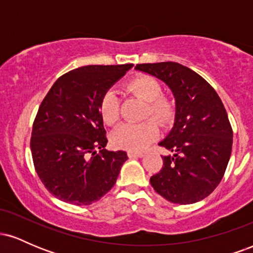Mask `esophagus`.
<instances>
[{"instance_id":"esophagus-1","label":"esophagus","mask_w":253,"mask_h":253,"mask_svg":"<svg viewBox=\"0 0 253 253\" xmlns=\"http://www.w3.org/2000/svg\"><path fill=\"white\" fill-rule=\"evenodd\" d=\"M127 155H128L129 158H141V157H144L143 152H133V151H128Z\"/></svg>"}]
</instances>
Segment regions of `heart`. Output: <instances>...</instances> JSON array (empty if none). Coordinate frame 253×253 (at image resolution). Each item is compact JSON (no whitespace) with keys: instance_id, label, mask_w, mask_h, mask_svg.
Returning <instances> with one entry per match:
<instances>
[{"instance_id":"1","label":"heart","mask_w":253,"mask_h":253,"mask_svg":"<svg viewBox=\"0 0 253 253\" xmlns=\"http://www.w3.org/2000/svg\"><path fill=\"white\" fill-rule=\"evenodd\" d=\"M130 92L147 102L145 118L152 117L162 126H167L175 118V106L169 98L161 96L162 86L158 81L147 75L136 76L127 83ZM101 118L107 125H114L119 120V100L115 91L108 90L101 98ZM158 126L154 120L141 124H124L112 134V144L118 149L133 152L144 150L158 136Z\"/></svg>"}]
</instances>
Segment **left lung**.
I'll list each match as a JSON object with an SVG mask.
<instances>
[{
	"instance_id": "1",
	"label": "left lung",
	"mask_w": 253,
	"mask_h": 253,
	"mask_svg": "<svg viewBox=\"0 0 253 253\" xmlns=\"http://www.w3.org/2000/svg\"><path fill=\"white\" fill-rule=\"evenodd\" d=\"M135 70L163 81L176 101L175 124L159 145L172 152L150 178L165 200L190 205L214 191L227 168L233 130L219 95L205 78L173 62L138 64Z\"/></svg>"
}]
</instances>
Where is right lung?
Here are the masks:
<instances>
[{"label":"right lung","instance_id":"add662e5","mask_svg":"<svg viewBox=\"0 0 253 253\" xmlns=\"http://www.w3.org/2000/svg\"><path fill=\"white\" fill-rule=\"evenodd\" d=\"M132 66L75 69L58 78L42 100L33 123L31 151L38 176L57 199L88 206L117 182L128 157L125 151L104 149L108 140L100 102Z\"/></svg>","mask_w":253,"mask_h":253}]
</instances>
